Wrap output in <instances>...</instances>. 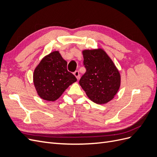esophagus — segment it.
I'll return each mask as SVG.
<instances>
[{
	"mask_svg": "<svg viewBox=\"0 0 157 157\" xmlns=\"http://www.w3.org/2000/svg\"><path fill=\"white\" fill-rule=\"evenodd\" d=\"M74 75L76 77V78H77V79H78L79 78V76H80V75H79V72L78 71H76L74 73Z\"/></svg>",
	"mask_w": 157,
	"mask_h": 157,
	"instance_id": "34e87169",
	"label": "esophagus"
}]
</instances>
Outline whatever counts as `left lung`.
<instances>
[{"instance_id":"1","label":"left lung","mask_w":157,"mask_h":157,"mask_svg":"<svg viewBox=\"0 0 157 157\" xmlns=\"http://www.w3.org/2000/svg\"><path fill=\"white\" fill-rule=\"evenodd\" d=\"M86 73L80 79V86L93 102L105 104L111 101L121 86L119 71L101 48L82 51Z\"/></svg>"}]
</instances>
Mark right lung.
<instances>
[{"label": "right lung", "mask_w": 157, "mask_h": 157, "mask_svg": "<svg viewBox=\"0 0 157 157\" xmlns=\"http://www.w3.org/2000/svg\"><path fill=\"white\" fill-rule=\"evenodd\" d=\"M67 62L59 51L45 56L35 67L33 83L39 96L46 101L57 100L77 78L67 69Z\"/></svg>", "instance_id": "1"}]
</instances>
